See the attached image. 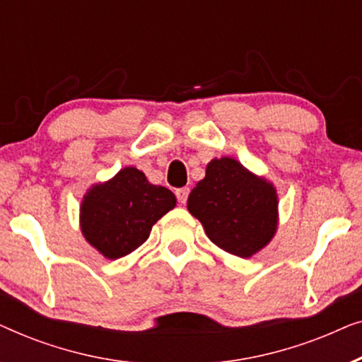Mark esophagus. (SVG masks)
I'll list each match as a JSON object with an SVG mask.
<instances>
[{
  "instance_id": "esophagus-1",
  "label": "esophagus",
  "mask_w": 362,
  "mask_h": 362,
  "mask_svg": "<svg viewBox=\"0 0 362 362\" xmlns=\"http://www.w3.org/2000/svg\"><path fill=\"white\" fill-rule=\"evenodd\" d=\"M187 194H189V187H180V189H176V197L181 204H185L186 202Z\"/></svg>"
}]
</instances>
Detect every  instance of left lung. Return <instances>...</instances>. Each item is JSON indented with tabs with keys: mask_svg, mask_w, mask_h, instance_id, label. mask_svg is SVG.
Wrapping results in <instances>:
<instances>
[{
	"mask_svg": "<svg viewBox=\"0 0 362 362\" xmlns=\"http://www.w3.org/2000/svg\"><path fill=\"white\" fill-rule=\"evenodd\" d=\"M187 211L227 254L249 259L270 244L279 227L274 182L230 156L207 163L206 176L187 197Z\"/></svg>",
	"mask_w": 362,
	"mask_h": 362,
	"instance_id": "left-lung-1",
	"label": "left lung"
}]
</instances>
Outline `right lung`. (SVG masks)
Segmentation results:
<instances>
[{"mask_svg":"<svg viewBox=\"0 0 362 362\" xmlns=\"http://www.w3.org/2000/svg\"><path fill=\"white\" fill-rule=\"evenodd\" d=\"M175 206L170 189L151 185L135 166H125L108 181L88 187L78 222L88 244L105 259L117 260L136 250Z\"/></svg>","mask_w":362,"mask_h":362,"instance_id":"add662e5","label":"right lung"}]
</instances>
